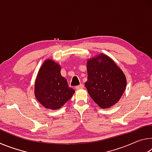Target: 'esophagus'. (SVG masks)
Listing matches in <instances>:
<instances>
[{
	"mask_svg": "<svg viewBox=\"0 0 152 152\" xmlns=\"http://www.w3.org/2000/svg\"><path fill=\"white\" fill-rule=\"evenodd\" d=\"M83 88H84V85H83V84H80V85H78V86H76V89H77V90L82 89Z\"/></svg>",
	"mask_w": 152,
	"mask_h": 152,
	"instance_id": "34e87169",
	"label": "esophagus"
}]
</instances>
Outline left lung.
Listing matches in <instances>:
<instances>
[{
    "instance_id": "1",
    "label": "left lung",
    "mask_w": 152,
    "mask_h": 152,
    "mask_svg": "<svg viewBox=\"0 0 152 152\" xmlns=\"http://www.w3.org/2000/svg\"><path fill=\"white\" fill-rule=\"evenodd\" d=\"M87 72L85 86L92 100L102 109L117 103L127 84L125 76L117 64L101 54L88 61Z\"/></svg>"
}]
</instances>
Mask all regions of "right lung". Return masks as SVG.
<instances>
[{
	"instance_id": "add662e5",
	"label": "right lung",
	"mask_w": 152,
	"mask_h": 152,
	"mask_svg": "<svg viewBox=\"0 0 152 152\" xmlns=\"http://www.w3.org/2000/svg\"><path fill=\"white\" fill-rule=\"evenodd\" d=\"M60 66L51 60H46L40 68L35 84L37 101L47 109L56 110L69 101L75 91L68 86L61 76Z\"/></svg>"
}]
</instances>
